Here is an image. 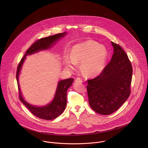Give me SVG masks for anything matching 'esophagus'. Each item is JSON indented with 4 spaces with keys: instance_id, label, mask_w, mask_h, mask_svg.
Segmentation results:
<instances>
[{
    "instance_id": "obj_1",
    "label": "esophagus",
    "mask_w": 148,
    "mask_h": 148,
    "mask_svg": "<svg viewBox=\"0 0 148 148\" xmlns=\"http://www.w3.org/2000/svg\"><path fill=\"white\" fill-rule=\"evenodd\" d=\"M75 82L76 83H82V81L80 78H77L75 79Z\"/></svg>"
}]
</instances>
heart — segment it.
<instances>
[{
  "label": "heart",
  "mask_w": 148,
  "mask_h": 148,
  "mask_svg": "<svg viewBox=\"0 0 148 148\" xmlns=\"http://www.w3.org/2000/svg\"><path fill=\"white\" fill-rule=\"evenodd\" d=\"M107 56V49L104 46L95 41L88 40L72 48L70 58L66 57L65 64L71 69L75 63L81 62L83 73L89 76H95L103 71Z\"/></svg>",
  "instance_id": "heart-1"
}]
</instances>
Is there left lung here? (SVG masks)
<instances>
[{
  "mask_svg": "<svg viewBox=\"0 0 148 148\" xmlns=\"http://www.w3.org/2000/svg\"><path fill=\"white\" fill-rule=\"evenodd\" d=\"M114 53L111 60L101 73L88 80L87 92L91 108L101 115H110L118 110L131 93L133 67L125 51L111 42Z\"/></svg>",
  "mask_w": 148,
  "mask_h": 148,
  "instance_id": "1",
  "label": "left lung"
}]
</instances>
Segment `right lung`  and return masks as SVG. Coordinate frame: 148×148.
<instances>
[{
  "mask_svg": "<svg viewBox=\"0 0 148 148\" xmlns=\"http://www.w3.org/2000/svg\"><path fill=\"white\" fill-rule=\"evenodd\" d=\"M65 34L66 33L64 32L63 33H58L55 35L48 36L47 37L41 38L40 39L37 40L26 51L25 55L21 59L17 67L16 78L19 90V99L34 115L42 119L52 120L56 118L62 114L66 107L67 90L68 88L72 85V83L74 81V79L69 78L59 81L55 97L52 103L46 106L37 107L30 105L23 100L21 95L19 86L18 75L26 55H31L40 50L48 49L53 44H54L55 41L63 37Z\"/></svg>",
  "mask_w": 148,
  "mask_h": 148,
  "instance_id": "1",
  "label": "right lung"
}]
</instances>
